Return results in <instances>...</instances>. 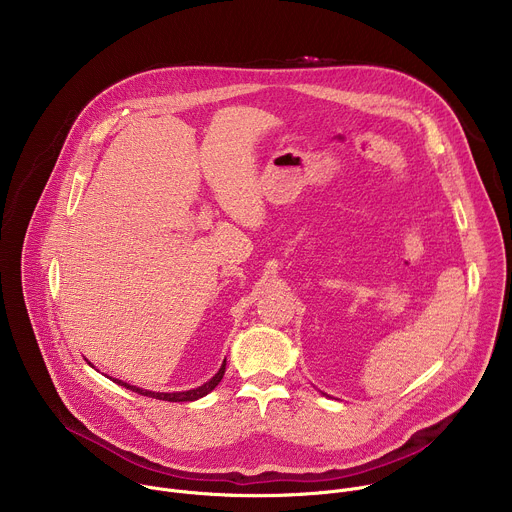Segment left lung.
Listing matches in <instances>:
<instances>
[{"label":"left lung","instance_id":"1","mask_svg":"<svg viewBox=\"0 0 512 512\" xmlns=\"http://www.w3.org/2000/svg\"><path fill=\"white\" fill-rule=\"evenodd\" d=\"M324 395H326V393H324Z\"/></svg>","mask_w":512,"mask_h":512}]
</instances>
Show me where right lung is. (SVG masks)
Returning a JSON list of instances; mask_svg holds the SVG:
<instances>
[{
    "label": "right lung",
    "instance_id": "obj_1",
    "mask_svg": "<svg viewBox=\"0 0 512 512\" xmlns=\"http://www.w3.org/2000/svg\"><path fill=\"white\" fill-rule=\"evenodd\" d=\"M225 367H227V360L223 362V367L218 369V373L210 379V381H206L204 385H200V387H196V389H190V391H176V393H156V391H148V389H139V387H135V385H129V383H123V381H119V379H113L117 385H121V387H125V389H131L133 393H139V395H143V397H154V399H160V401H172V403H182V401H196V399H200V397H204V395H208L218 383H221V379H223V375H225Z\"/></svg>",
    "mask_w": 512,
    "mask_h": 512
}]
</instances>
